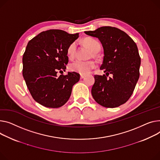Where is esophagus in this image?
<instances>
[{
    "label": "esophagus",
    "instance_id": "esophagus-1",
    "mask_svg": "<svg viewBox=\"0 0 160 160\" xmlns=\"http://www.w3.org/2000/svg\"><path fill=\"white\" fill-rule=\"evenodd\" d=\"M85 77V74H80V78L82 79Z\"/></svg>",
    "mask_w": 160,
    "mask_h": 160
}]
</instances>
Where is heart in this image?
<instances>
[{
    "mask_svg": "<svg viewBox=\"0 0 160 160\" xmlns=\"http://www.w3.org/2000/svg\"><path fill=\"white\" fill-rule=\"evenodd\" d=\"M83 44L90 48L92 52H91L90 56L95 57L97 52L100 51L101 45L99 42L92 38H86L83 40ZM77 46L76 42H73L68 48V56L70 59L74 58L77 53ZM96 67V63L94 61L89 60H77L74 61L69 66V69L74 72H76L82 74H86L89 73L92 69Z\"/></svg>",
    "mask_w": 160,
    "mask_h": 160,
    "instance_id": "obj_1",
    "label": "heart"
}]
</instances>
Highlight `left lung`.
I'll return each mask as SVG.
<instances>
[{
  "label": "left lung",
  "mask_w": 160,
  "mask_h": 160,
  "mask_svg": "<svg viewBox=\"0 0 160 160\" xmlns=\"http://www.w3.org/2000/svg\"><path fill=\"white\" fill-rule=\"evenodd\" d=\"M85 33L99 39L104 53L100 69L106 75H94L92 97L103 107H119L130 98L139 79L141 58L137 46L126 33L114 27L103 26ZM109 73L113 77L108 79Z\"/></svg>",
  "instance_id": "obj_1"
}]
</instances>
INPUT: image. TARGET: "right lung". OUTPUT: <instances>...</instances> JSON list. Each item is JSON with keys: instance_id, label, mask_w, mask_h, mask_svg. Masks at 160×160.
I'll list each match as a JSON object with an SVG mask.
<instances>
[{"instance_id": "obj_1", "label": "right lung", "mask_w": 160, "mask_h": 160, "mask_svg": "<svg viewBox=\"0 0 160 160\" xmlns=\"http://www.w3.org/2000/svg\"><path fill=\"white\" fill-rule=\"evenodd\" d=\"M78 35L50 29L41 32L28 42L22 58L23 77L32 97L44 107H62L80 80L76 72L62 74L69 61L68 48ZM58 72L62 74L59 77Z\"/></svg>"}]
</instances>
